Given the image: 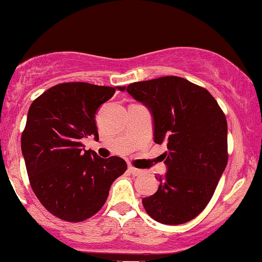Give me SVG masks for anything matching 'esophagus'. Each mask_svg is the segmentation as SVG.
Segmentation results:
<instances>
[{
    "instance_id": "esophagus-1",
    "label": "esophagus",
    "mask_w": 262,
    "mask_h": 262,
    "mask_svg": "<svg viewBox=\"0 0 262 262\" xmlns=\"http://www.w3.org/2000/svg\"><path fill=\"white\" fill-rule=\"evenodd\" d=\"M128 170H129V172H130L132 175H134V176L143 175V171L139 170V169H135V167H133V166H129Z\"/></svg>"
}]
</instances>
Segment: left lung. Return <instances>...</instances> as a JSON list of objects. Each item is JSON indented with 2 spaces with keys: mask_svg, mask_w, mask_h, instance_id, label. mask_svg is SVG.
<instances>
[{
  "mask_svg": "<svg viewBox=\"0 0 262 262\" xmlns=\"http://www.w3.org/2000/svg\"><path fill=\"white\" fill-rule=\"evenodd\" d=\"M127 91L154 119V141L165 143L167 172L146 213L162 224L196 218L209 203L228 162V124L218 102L203 87L179 76L130 83Z\"/></svg>",
  "mask_w": 262,
  "mask_h": 262,
  "instance_id": "left-lung-1",
  "label": "left lung"
}]
</instances>
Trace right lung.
<instances>
[{
  "mask_svg": "<svg viewBox=\"0 0 262 262\" xmlns=\"http://www.w3.org/2000/svg\"><path fill=\"white\" fill-rule=\"evenodd\" d=\"M125 87L64 82L33 101L20 138L33 192L44 208L77 223L103 207L111 185L127 170L118 156L102 159L82 148L81 139L98 140L95 114L102 103Z\"/></svg>",
  "mask_w": 262,
  "mask_h": 262,
  "instance_id": "right-lung-1",
  "label": "right lung"
}]
</instances>
